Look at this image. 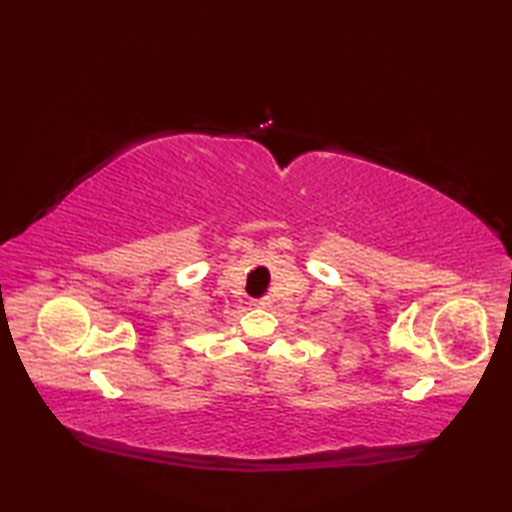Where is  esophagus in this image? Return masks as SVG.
I'll list each match as a JSON object with an SVG mask.
<instances>
[{
    "instance_id": "34e87169",
    "label": "esophagus",
    "mask_w": 512,
    "mask_h": 512,
    "mask_svg": "<svg viewBox=\"0 0 512 512\" xmlns=\"http://www.w3.org/2000/svg\"><path fill=\"white\" fill-rule=\"evenodd\" d=\"M270 303H273V301H270L268 297H264V299H255L253 306H257V308H270Z\"/></svg>"
}]
</instances>
